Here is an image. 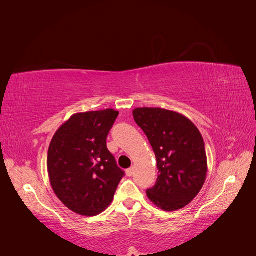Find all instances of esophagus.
<instances>
[{
  "label": "esophagus",
  "mask_w": 256,
  "mask_h": 256,
  "mask_svg": "<svg viewBox=\"0 0 256 256\" xmlns=\"http://www.w3.org/2000/svg\"><path fill=\"white\" fill-rule=\"evenodd\" d=\"M134 168H128V170H126V175L127 176H132L134 175Z\"/></svg>",
  "instance_id": "esophagus-1"
}]
</instances>
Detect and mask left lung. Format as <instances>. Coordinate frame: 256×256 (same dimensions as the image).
I'll return each instance as SVG.
<instances>
[{
  "mask_svg": "<svg viewBox=\"0 0 256 256\" xmlns=\"http://www.w3.org/2000/svg\"><path fill=\"white\" fill-rule=\"evenodd\" d=\"M134 118L156 154L159 175L146 194L157 207L175 212L203 188L207 157L203 136L186 116L160 108H136Z\"/></svg>",
  "mask_w": 256,
  "mask_h": 256,
  "instance_id": "8db88e82",
  "label": "left lung"
}]
</instances>
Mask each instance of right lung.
<instances>
[{"label":"right lung","mask_w":256,"mask_h":256,"mask_svg":"<svg viewBox=\"0 0 256 256\" xmlns=\"http://www.w3.org/2000/svg\"><path fill=\"white\" fill-rule=\"evenodd\" d=\"M118 111L76 113L53 136L47 168L51 187L72 212L102 214L112 203L125 175L106 148V136Z\"/></svg>","instance_id":"1"}]
</instances>
